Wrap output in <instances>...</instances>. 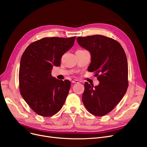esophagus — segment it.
I'll return each instance as SVG.
<instances>
[{"mask_svg": "<svg viewBox=\"0 0 147 147\" xmlns=\"http://www.w3.org/2000/svg\"><path fill=\"white\" fill-rule=\"evenodd\" d=\"M71 82L73 83H79V80H73L71 81Z\"/></svg>", "mask_w": 147, "mask_h": 147, "instance_id": "1", "label": "esophagus"}]
</instances>
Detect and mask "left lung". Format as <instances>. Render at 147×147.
Wrapping results in <instances>:
<instances>
[{"label":"left lung","mask_w":147,"mask_h":147,"mask_svg":"<svg viewBox=\"0 0 147 147\" xmlns=\"http://www.w3.org/2000/svg\"><path fill=\"white\" fill-rule=\"evenodd\" d=\"M77 41L90 53L88 71L95 72L99 82L95 87L85 82L83 103L91 114L103 116L114 109L126 92L128 65L126 53L117 41L104 36L78 37Z\"/></svg>","instance_id":"left-lung-1"}]
</instances>
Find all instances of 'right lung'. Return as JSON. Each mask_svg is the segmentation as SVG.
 Returning <instances> with one entry per match:
<instances>
[{
  "label": "right lung",
  "instance_id": "add662e5",
  "mask_svg": "<svg viewBox=\"0 0 147 147\" xmlns=\"http://www.w3.org/2000/svg\"><path fill=\"white\" fill-rule=\"evenodd\" d=\"M76 37L43 38L31 43L21 57V95L31 109L42 116L55 114L65 101L71 83L53 78L51 70L53 65H60L62 56L72 48Z\"/></svg>",
  "mask_w": 147,
  "mask_h": 147
}]
</instances>
